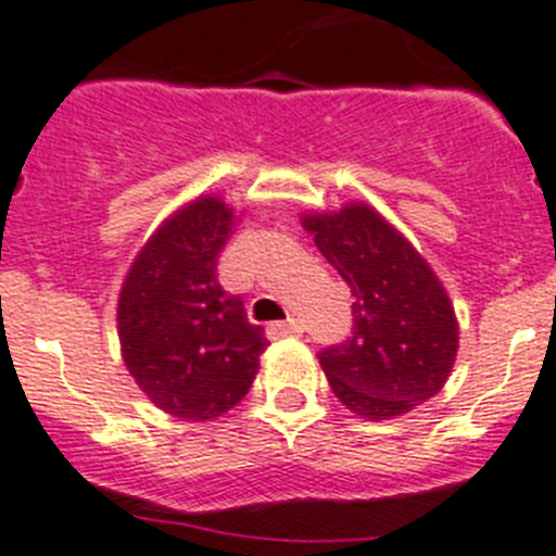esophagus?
<instances>
[{"instance_id": "obj_1", "label": "esophagus", "mask_w": 556, "mask_h": 556, "mask_svg": "<svg viewBox=\"0 0 556 556\" xmlns=\"http://www.w3.org/2000/svg\"><path fill=\"white\" fill-rule=\"evenodd\" d=\"M269 334H273V337H301L303 334V324L298 320V317H287L283 324L269 326Z\"/></svg>"}]
</instances>
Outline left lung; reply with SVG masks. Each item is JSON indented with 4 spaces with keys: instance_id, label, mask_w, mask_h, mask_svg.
<instances>
[{
    "instance_id": "1",
    "label": "left lung",
    "mask_w": 556,
    "mask_h": 556,
    "mask_svg": "<svg viewBox=\"0 0 556 556\" xmlns=\"http://www.w3.org/2000/svg\"><path fill=\"white\" fill-rule=\"evenodd\" d=\"M301 225L349 283L354 331L317 354L334 396L363 419H396L444 388L458 320L421 253L382 213L351 202Z\"/></svg>"
}]
</instances>
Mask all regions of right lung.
I'll return each mask as SVG.
<instances>
[{
    "label": "right lung",
    "mask_w": 556,
    "mask_h": 556,
    "mask_svg": "<svg viewBox=\"0 0 556 556\" xmlns=\"http://www.w3.org/2000/svg\"><path fill=\"white\" fill-rule=\"evenodd\" d=\"M232 225L236 213L219 197L193 199L156 227L121 287L123 363L174 419L211 421L239 405L269 345L216 278Z\"/></svg>",
    "instance_id": "right-lung-1"
}]
</instances>
